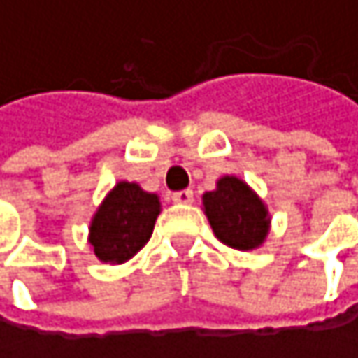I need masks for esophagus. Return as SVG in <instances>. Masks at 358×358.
Here are the masks:
<instances>
[{"instance_id": "1", "label": "esophagus", "mask_w": 358, "mask_h": 358, "mask_svg": "<svg viewBox=\"0 0 358 358\" xmlns=\"http://www.w3.org/2000/svg\"><path fill=\"white\" fill-rule=\"evenodd\" d=\"M172 201L178 203V205H188L192 203V190H178L172 194Z\"/></svg>"}]
</instances>
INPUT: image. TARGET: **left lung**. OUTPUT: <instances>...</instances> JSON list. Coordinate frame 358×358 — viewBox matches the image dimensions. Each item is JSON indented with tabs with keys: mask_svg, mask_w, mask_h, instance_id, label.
I'll use <instances>...</instances> for the list:
<instances>
[{
	"mask_svg": "<svg viewBox=\"0 0 358 358\" xmlns=\"http://www.w3.org/2000/svg\"><path fill=\"white\" fill-rule=\"evenodd\" d=\"M203 207L213 234L232 249H257L269 232L271 220L265 203L236 176L217 180V188L203 194Z\"/></svg>",
	"mask_w": 358,
	"mask_h": 358,
	"instance_id": "1",
	"label": "left lung"
}]
</instances>
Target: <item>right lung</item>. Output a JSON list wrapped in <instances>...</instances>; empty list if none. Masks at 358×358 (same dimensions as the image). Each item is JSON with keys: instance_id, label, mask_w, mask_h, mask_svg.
Segmentation results:
<instances>
[{"instance_id": "right-lung-1", "label": "right lung", "mask_w": 358, "mask_h": 358, "mask_svg": "<svg viewBox=\"0 0 358 358\" xmlns=\"http://www.w3.org/2000/svg\"><path fill=\"white\" fill-rule=\"evenodd\" d=\"M162 211L159 196L136 182H117L91 220L89 243L103 263H124L143 249Z\"/></svg>"}]
</instances>
